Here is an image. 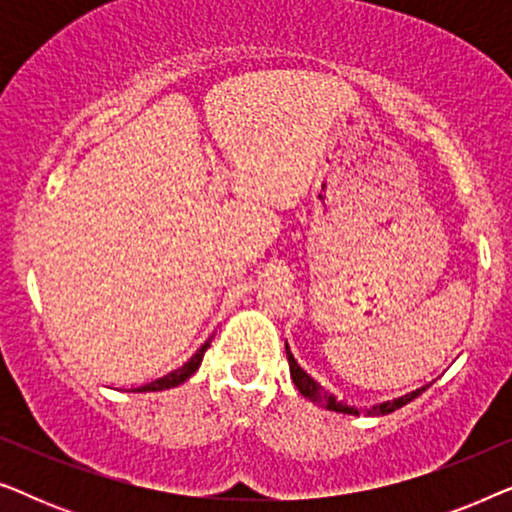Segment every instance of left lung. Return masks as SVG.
<instances>
[{"mask_svg": "<svg viewBox=\"0 0 512 512\" xmlns=\"http://www.w3.org/2000/svg\"><path fill=\"white\" fill-rule=\"evenodd\" d=\"M286 359H289V370H291V380L296 384V389L303 394L307 401L317 403V405H324L326 410H333V412H342V415H359V410L354 408V405H347L335 398L331 391H326L321 384L314 380L312 375H307L303 368H300V363L293 359L291 349H289V342H286ZM429 389V384L426 387H419L415 391H410V394H405L401 398H394V401H387V403H377L373 408L366 410L368 417H380V415H389V412H394L398 408H403V405H408L410 401H415L417 396H422L424 391Z\"/></svg>", "mask_w": 512, "mask_h": 512, "instance_id": "1", "label": "left lung"}]
</instances>
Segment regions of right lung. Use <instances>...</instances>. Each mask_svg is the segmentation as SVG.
Instances as JSON below:
<instances>
[{"label": "right lung", "instance_id": "add662e5", "mask_svg": "<svg viewBox=\"0 0 512 512\" xmlns=\"http://www.w3.org/2000/svg\"><path fill=\"white\" fill-rule=\"evenodd\" d=\"M209 342H212V338H209L205 345H202L198 352H195L191 359H188L181 368L172 370V373H167L165 377H158V380H153L149 384H144V387H137V389H132V391H137V394H142V391H165V389H172V387H179V384H184L188 377H191L195 370L200 368L202 356H205Z\"/></svg>", "mask_w": 512, "mask_h": 512}]
</instances>
